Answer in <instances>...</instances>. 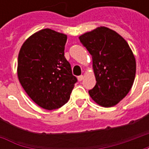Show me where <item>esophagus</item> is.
<instances>
[{"instance_id": "esophagus-1", "label": "esophagus", "mask_w": 149, "mask_h": 149, "mask_svg": "<svg viewBox=\"0 0 149 149\" xmlns=\"http://www.w3.org/2000/svg\"><path fill=\"white\" fill-rule=\"evenodd\" d=\"M83 79H84V76H83V75H81V76H79L77 77L78 81H81Z\"/></svg>"}]
</instances>
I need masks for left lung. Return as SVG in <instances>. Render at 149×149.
<instances>
[{"label":"left lung","instance_id":"1","mask_svg":"<svg viewBox=\"0 0 149 149\" xmlns=\"http://www.w3.org/2000/svg\"><path fill=\"white\" fill-rule=\"evenodd\" d=\"M92 55L96 85L91 98L104 108L115 106L131 90L136 59L127 41L112 29L100 26L79 37Z\"/></svg>","mask_w":149,"mask_h":149}]
</instances>
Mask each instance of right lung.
<instances>
[{
    "label": "right lung",
    "instance_id": "1",
    "mask_svg": "<svg viewBox=\"0 0 149 149\" xmlns=\"http://www.w3.org/2000/svg\"><path fill=\"white\" fill-rule=\"evenodd\" d=\"M67 35L45 29L31 35L18 54L17 77L28 96L47 110L68 102L77 79L65 57Z\"/></svg>",
    "mask_w": 149,
    "mask_h": 149
}]
</instances>
